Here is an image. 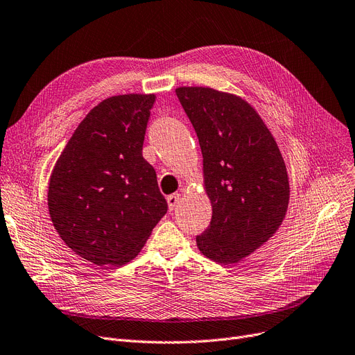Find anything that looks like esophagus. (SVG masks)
Wrapping results in <instances>:
<instances>
[{
  "instance_id": "1",
  "label": "esophagus",
  "mask_w": 355,
  "mask_h": 355,
  "mask_svg": "<svg viewBox=\"0 0 355 355\" xmlns=\"http://www.w3.org/2000/svg\"><path fill=\"white\" fill-rule=\"evenodd\" d=\"M180 200H181V194H178V193L169 194V196L166 197V202H168V207H169V210H173V209L180 203Z\"/></svg>"
}]
</instances>
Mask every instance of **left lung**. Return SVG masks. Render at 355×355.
I'll use <instances>...</instances> for the list:
<instances>
[{
	"label": "left lung",
	"mask_w": 355,
	"mask_h": 355,
	"mask_svg": "<svg viewBox=\"0 0 355 355\" xmlns=\"http://www.w3.org/2000/svg\"><path fill=\"white\" fill-rule=\"evenodd\" d=\"M175 92L202 148L213 210L197 246L216 263H238L267 242L286 216L290 187L280 149L241 97L207 87Z\"/></svg>",
	"instance_id": "obj_1"
}]
</instances>
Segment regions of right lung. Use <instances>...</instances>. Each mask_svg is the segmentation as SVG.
I'll list each match as a JSON object with an SVG mask.
<instances>
[{
  "label": "right lung",
  "instance_id": "obj_1",
  "mask_svg": "<svg viewBox=\"0 0 355 355\" xmlns=\"http://www.w3.org/2000/svg\"><path fill=\"white\" fill-rule=\"evenodd\" d=\"M153 94L103 100L71 136L49 181L59 236L100 267L133 259L168 210L157 173L142 157Z\"/></svg>",
  "mask_w": 355,
  "mask_h": 355
}]
</instances>
